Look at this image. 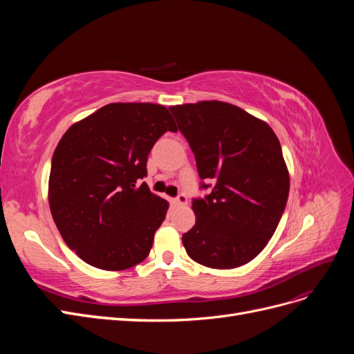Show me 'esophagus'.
Returning <instances> with one entry per match:
<instances>
[{
	"label": "esophagus",
	"mask_w": 354,
	"mask_h": 354,
	"mask_svg": "<svg viewBox=\"0 0 354 354\" xmlns=\"http://www.w3.org/2000/svg\"><path fill=\"white\" fill-rule=\"evenodd\" d=\"M174 202L177 203V205H186V203H187V196H186L185 194H180V195L174 199Z\"/></svg>",
	"instance_id": "1"
}]
</instances>
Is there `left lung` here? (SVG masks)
Segmentation results:
<instances>
[{"label": "left lung", "mask_w": 354, "mask_h": 354, "mask_svg": "<svg viewBox=\"0 0 354 354\" xmlns=\"http://www.w3.org/2000/svg\"><path fill=\"white\" fill-rule=\"evenodd\" d=\"M196 159V223L183 234L187 255L212 269H234L259 255L281 221L289 194L282 147L272 128L238 106H171Z\"/></svg>", "instance_id": "8db88e82"}]
</instances>
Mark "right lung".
<instances>
[{"instance_id": "right-lung-1", "label": "right lung", "mask_w": 354, "mask_h": 354, "mask_svg": "<svg viewBox=\"0 0 354 354\" xmlns=\"http://www.w3.org/2000/svg\"><path fill=\"white\" fill-rule=\"evenodd\" d=\"M177 131L162 104L111 103L63 134L51 159L48 202L63 241L102 270L151 252L169 203L140 185L158 138Z\"/></svg>"}]
</instances>
